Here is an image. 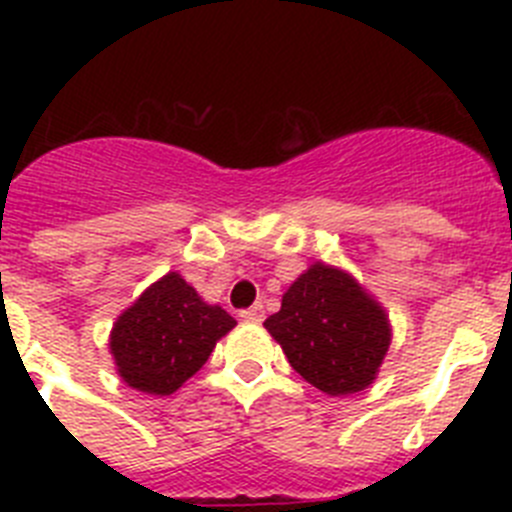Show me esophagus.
<instances>
[{
    "label": "esophagus",
    "mask_w": 512,
    "mask_h": 512,
    "mask_svg": "<svg viewBox=\"0 0 512 512\" xmlns=\"http://www.w3.org/2000/svg\"><path fill=\"white\" fill-rule=\"evenodd\" d=\"M241 318L243 320H253V323H259V320H264V307H261V305L246 307V310H241Z\"/></svg>",
    "instance_id": "obj_1"
}]
</instances>
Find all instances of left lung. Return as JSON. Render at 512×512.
<instances>
[{
    "label": "left lung",
    "instance_id": "1",
    "mask_svg": "<svg viewBox=\"0 0 512 512\" xmlns=\"http://www.w3.org/2000/svg\"><path fill=\"white\" fill-rule=\"evenodd\" d=\"M264 328L292 369L328 395L366 390L390 348V323L379 302L325 264H312L284 292L282 310Z\"/></svg>",
    "mask_w": 512,
    "mask_h": 512
}]
</instances>
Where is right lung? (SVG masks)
I'll use <instances>...</instances> for the list:
<instances>
[{
  "label": "right lung",
  "mask_w": 512,
  "mask_h": 512,
  "mask_svg": "<svg viewBox=\"0 0 512 512\" xmlns=\"http://www.w3.org/2000/svg\"><path fill=\"white\" fill-rule=\"evenodd\" d=\"M233 325L223 307L202 302L171 271L117 318L110 336L117 372L133 390L171 395L200 372L215 343Z\"/></svg>",
  "instance_id": "1"
}]
</instances>
